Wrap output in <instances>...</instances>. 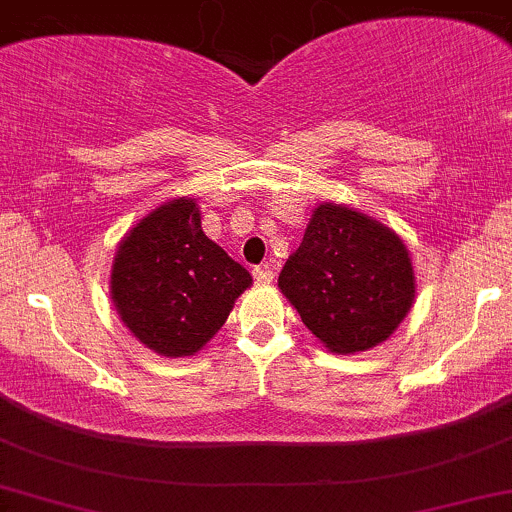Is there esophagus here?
Masks as SVG:
<instances>
[{
	"label": "esophagus",
	"mask_w": 512,
	"mask_h": 512,
	"mask_svg": "<svg viewBox=\"0 0 512 512\" xmlns=\"http://www.w3.org/2000/svg\"><path fill=\"white\" fill-rule=\"evenodd\" d=\"M252 277H255L257 284H269L274 279L272 267H255L252 269Z\"/></svg>",
	"instance_id": "esophagus-1"
}]
</instances>
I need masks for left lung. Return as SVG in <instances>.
<instances>
[{"mask_svg": "<svg viewBox=\"0 0 512 512\" xmlns=\"http://www.w3.org/2000/svg\"><path fill=\"white\" fill-rule=\"evenodd\" d=\"M279 289L330 352H364L384 342L411 311L415 284L398 235L364 213L323 204Z\"/></svg>", "mask_w": 512, "mask_h": 512, "instance_id": "left-lung-1", "label": "left lung"}]
</instances>
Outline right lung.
Segmentation results:
<instances>
[{
  "mask_svg": "<svg viewBox=\"0 0 512 512\" xmlns=\"http://www.w3.org/2000/svg\"><path fill=\"white\" fill-rule=\"evenodd\" d=\"M252 284L250 272L201 230L189 199H174L123 238L111 296L136 338L165 357L199 352Z\"/></svg>",
  "mask_w": 512,
  "mask_h": 512,
  "instance_id": "obj_1",
  "label": "right lung"
}]
</instances>
